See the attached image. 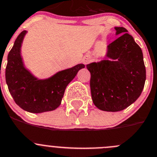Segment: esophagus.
Returning <instances> with one entry per match:
<instances>
[{"label": "esophagus", "mask_w": 157, "mask_h": 157, "mask_svg": "<svg viewBox=\"0 0 157 157\" xmlns=\"http://www.w3.org/2000/svg\"><path fill=\"white\" fill-rule=\"evenodd\" d=\"M90 58H88V57H87V58H85V59H83V63H84V64H87V63H90Z\"/></svg>", "instance_id": "esophagus-1"}]
</instances>
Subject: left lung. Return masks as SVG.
<instances>
[{
	"label": "left lung",
	"mask_w": 157,
	"mask_h": 157,
	"mask_svg": "<svg viewBox=\"0 0 157 157\" xmlns=\"http://www.w3.org/2000/svg\"><path fill=\"white\" fill-rule=\"evenodd\" d=\"M116 40L108 45L107 59L87 64L92 101L105 112H119L134 103L146 81L141 48L127 29L115 27ZM110 59L109 60V59Z\"/></svg>",
	"instance_id": "left-lung-1"
}]
</instances>
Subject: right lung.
Segmentation results:
<instances>
[{"label":"right lung","instance_id":"1","mask_svg":"<svg viewBox=\"0 0 157 157\" xmlns=\"http://www.w3.org/2000/svg\"><path fill=\"white\" fill-rule=\"evenodd\" d=\"M26 33L23 31L19 34L8 53L5 70L8 90L15 103L25 111L32 113L53 111L60 105L69 83L85 66L77 64L45 80L36 78L25 67L21 56V43Z\"/></svg>","mask_w":157,"mask_h":157}]
</instances>
